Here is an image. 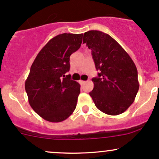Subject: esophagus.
<instances>
[{"label": "esophagus", "mask_w": 159, "mask_h": 159, "mask_svg": "<svg viewBox=\"0 0 159 159\" xmlns=\"http://www.w3.org/2000/svg\"><path fill=\"white\" fill-rule=\"evenodd\" d=\"M80 83L81 84H84L86 83L85 81H80Z\"/></svg>", "instance_id": "34e87169"}]
</instances>
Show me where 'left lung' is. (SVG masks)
Here are the masks:
<instances>
[{"label":"left lung","mask_w":159,"mask_h":159,"mask_svg":"<svg viewBox=\"0 0 159 159\" xmlns=\"http://www.w3.org/2000/svg\"><path fill=\"white\" fill-rule=\"evenodd\" d=\"M83 43L91 49L98 76L90 93L98 110L108 115L123 113L134 102L139 89L138 70L130 56L108 34L90 30Z\"/></svg>","instance_id":"1"}]
</instances>
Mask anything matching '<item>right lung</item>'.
I'll return each instance as SVG.
<instances>
[{
  "mask_svg": "<svg viewBox=\"0 0 159 159\" xmlns=\"http://www.w3.org/2000/svg\"><path fill=\"white\" fill-rule=\"evenodd\" d=\"M83 34H62L48 42L37 54L25 81L28 102L43 119L59 123L73 113L80 84L66 75L70 55L78 50Z\"/></svg>",
  "mask_w": 159,
  "mask_h": 159,
  "instance_id": "right-lung-1",
  "label": "right lung"
}]
</instances>
